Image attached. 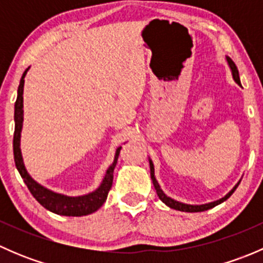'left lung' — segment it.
<instances>
[{
	"instance_id": "8db88e82",
	"label": "left lung",
	"mask_w": 263,
	"mask_h": 263,
	"mask_svg": "<svg viewBox=\"0 0 263 263\" xmlns=\"http://www.w3.org/2000/svg\"><path fill=\"white\" fill-rule=\"evenodd\" d=\"M225 60H227L228 66H229L230 71H232L233 80L237 82L238 85H240L239 72H238V68H237V66H235V63L233 62L232 58H230V57H225ZM148 164H150L151 181H153V184H154V187H155L156 193H158L159 198H160V200L163 201V202L165 203V205L168 206V208L174 209V210H178V211H184V213H201V211L210 210V209L215 208V206L220 205V203L224 202V201H227L228 198H229L230 196L233 195V192H234V191L237 190V187H238V185H239V183H240V181L238 182L237 184H235L234 187H233L232 190H230L229 192H228L227 195L224 196V197L219 198V200L213 201V202H209V203H202V205H190V203L181 202V201H177V200H174V198H172V197H169V196H166L165 193H164V191L160 188V184H159L158 181H156V178H155V169H154L153 160H151L150 158H148Z\"/></svg>"
}]
</instances>
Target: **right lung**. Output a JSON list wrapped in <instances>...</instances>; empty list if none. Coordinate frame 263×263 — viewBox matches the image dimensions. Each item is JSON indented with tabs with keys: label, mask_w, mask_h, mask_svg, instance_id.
Listing matches in <instances>:
<instances>
[{
	"label": "right lung",
	"mask_w": 263,
	"mask_h": 263,
	"mask_svg": "<svg viewBox=\"0 0 263 263\" xmlns=\"http://www.w3.org/2000/svg\"><path fill=\"white\" fill-rule=\"evenodd\" d=\"M28 67L24 71L23 76L20 79V84H18L17 89V98L15 102V134H14V159L15 165H16L18 173H20L21 178L24 179L25 184L28 185L29 191L31 195L34 196L36 201L41 203L43 208L49 210L50 213H54L57 215H62V216H84V215H89L95 213L98 209L102 208L103 203L105 202L108 197V192L112 188L113 183V172H115L117 160H118L119 150L118 147L116 150L115 159L113 163L110 164L109 168L105 172L103 181L100 182L99 187L94 190L92 192L86 193V195L81 196H67L63 193L54 192V191L49 190V188L44 187L41 183H38L33 177L29 174L26 171L25 164H24L23 154H21L20 148V139H21V129H23V122H24V82H25V76L29 71Z\"/></svg>",
	"instance_id": "right-lung-1"
}]
</instances>
